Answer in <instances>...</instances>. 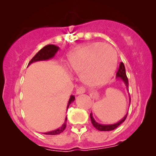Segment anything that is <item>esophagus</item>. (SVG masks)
<instances>
[{
	"label": "esophagus",
	"instance_id": "34e87169",
	"mask_svg": "<svg viewBox=\"0 0 156 156\" xmlns=\"http://www.w3.org/2000/svg\"><path fill=\"white\" fill-rule=\"evenodd\" d=\"M75 93H76V94H78V95H79V94H83L85 93V89L82 87H78L76 89V90H75Z\"/></svg>",
	"mask_w": 156,
	"mask_h": 156
}]
</instances>
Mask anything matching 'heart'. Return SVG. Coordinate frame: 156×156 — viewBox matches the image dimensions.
<instances>
[{"label": "heart", "mask_w": 156, "mask_h": 156, "mask_svg": "<svg viewBox=\"0 0 156 156\" xmlns=\"http://www.w3.org/2000/svg\"><path fill=\"white\" fill-rule=\"evenodd\" d=\"M117 65L115 50L109 45L95 42L84 45L70 53L68 66L71 72L81 75L88 86H98L111 78Z\"/></svg>", "instance_id": "heart-1"}]
</instances>
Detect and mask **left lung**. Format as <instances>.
<instances>
[{"label":"left lung","instance_id":"1","mask_svg":"<svg viewBox=\"0 0 156 156\" xmlns=\"http://www.w3.org/2000/svg\"><path fill=\"white\" fill-rule=\"evenodd\" d=\"M116 78H118V80H122L123 81V83L125 84V87L127 88V90L128 91V80H127V75H126V72H125V65H124L123 62H121L120 66H119V68L118 69V72L116 73ZM129 94V93H128ZM129 103H130V95H129ZM130 106V104H129ZM127 115V114L121 119L119 122H116V123L114 124H108V125H104V124H100L97 122V121L94 119V118L93 117L92 112L90 114V117L91 122H92L93 125L95 127L96 129H97L98 130H100V131H109V130H112L114 129H115L116 127H118L121 124L123 123L124 122L126 119Z\"/></svg>","mask_w":156,"mask_h":156}]
</instances>
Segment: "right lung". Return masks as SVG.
I'll return each instance as SVG.
<instances>
[{
	"label": "right lung",
	"instance_id": "add662e5",
	"mask_svg": "<svg viewBox=\"0 0 156 156\" xmlns=\"http://www.w3.org/2000/svg\"><path fill=\"white\" fill-rule=\"evenodd\" d=\"M59 50V47L56 46V45L54 44L46 45V46L44 47L41 50H40L37 53H36L35 56L31 59V61H30L28 66H29L30 64L33 63V62H38V61L49 60V59H52V58L54 57V56L56 55V53H57V51ZM75 100V96L71 95L70 98H69V100L68 105H67L66 109H68L69 105H70L72 103H73ZM66 122H67V116L66 117L65 122H64L63 125H62V126L59 127V128L56 129V130H51V131L45 132V133H44V134H48V135L59 134V133H61L64 130H65L66 127Z\"/></svg>",
	"mask_w": 156,
	"mask_h": 156
}]
</instances>
